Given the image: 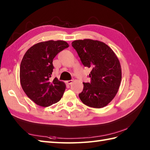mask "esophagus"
<instances>
[{"label": "esophagus", "instance_id": "esophagus-1", "mask_svg": "<svg viewBox=\"0 0 150 150\" xmlns=\"http://www.w3.org/2000/svg\"><path fill=\"white\" fill-rule=\"evenodd\" d=\"M73 82V80H69V81H66V83L68 84H71L72 82Z\"/></svg>", "mask_w": 150, "mask_h": 150}]
</instances>
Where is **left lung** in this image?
Masks as SVG:
<instances>
[{
    "label": "left lung",
    "mask_w": 150,
    "mask_h": 150,
    "mask_svg": "<svg viewBox=\"0 0 150 150\" xmlns=\"http://www.w3.org/2000/svg\"><path fill=\"white\" fill-rule=\"evenodd\" d=\"M82 63L91 69L90 83H84L79 98L85 105L101 108L115 97L122 79L119 60L107 44L97 40H76L71 43Z\"/></svg>",
    "instance_id": "obj_1"
}]
</instances>
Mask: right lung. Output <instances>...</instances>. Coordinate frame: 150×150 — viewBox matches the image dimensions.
Returning <instances> with one entry per match:
<instances>
[{"mask_svg": "<svg viewBox=\"0 0 150 150\" xmlns=\"http://www.w3.org/2000/svg\"><path fill=\"white\" fill-rule=\"evenodd\" d=\"M68 47L66 41L51 40L34 44L25 53L20 66L21 84L27 96L39 106L47 107L61 99L65 83L50 77L53 59Z\"/></svg>", "mask_w": 150, "mask_h": 150, "instance_id": "obj_1", "label": "right lung"}]
</instances>
